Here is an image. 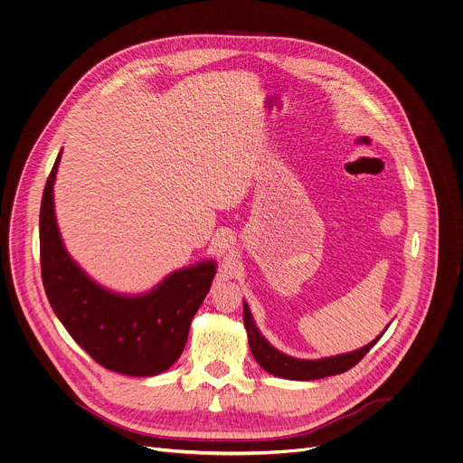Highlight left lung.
<instances>
[{
  "label": "left lung",
  "mask_w": 463,
  "mask_h": 463,
  "mask_svg": "<svg viewBox=\"0 0 463 463\" xmlns=\"http://www.w3.org/2000/svg\"><path fill=\"white\" fill-rule=\"evenodd\" d=\"M243 324L247 329V336H249V347L250 353L254 356V360L260 364L261 369H265L267 373L278 376V378H285V380H320V378H327V376H335V374H342L345 371H349L351 367H354L373 347L374 344L383 336V333L373 340L369 345L345 353V354H338V356H331V358H320V360H299V358H292L287 356L283 353H279L278 349H274L258 331L249 305L243 301Z\"/></svg>",
  "instance_id": "left-lung-1"
}]
</instances>
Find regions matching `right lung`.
<instances>
[{"mask_svg": "<svg viewBox=\"0 0 463 463\" xmlns=\"http://www.w3.org/2000/svg\"><path fill=\"white\" fill-rule=\"evenodd\" d=\"M60 158L61 152L40 209L42 278L52 311L74 342L105 369L156 376L184 353L191 322L216 274V261L175 270L139 296L116 294L98 285L69 256L60 236L52 191Z\"/></svg>", "mask_w": 463, "mask_h": 463, "instance_id": "1", "label": "right lung"}]
</instances>
